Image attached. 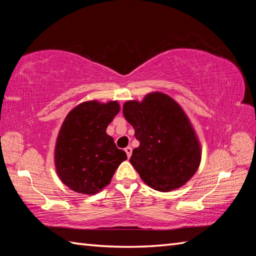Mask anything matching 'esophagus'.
<instances>
[{"label": "esophagus", "mask_w": 256, "mask_h": 256, "mask_svg": "<svg viewBox=\"0 0 256 256\" xmlns=\"http://www.w3.org/2000/svg\"><path fill=\"white\" fill-rule=\"evenodd\" d=\"M124 150H125V153H126L128 158H130V157H131V155H132V148H131V146H128V148H125Z\"/></svg>", "instance_id": "obj_1"}]
</instances>
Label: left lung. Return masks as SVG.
<instances>
[{
	"label": "left lung",
	"mask_w": 256,
	"mask_h": 256,
	"mask_svg": "<svg viewBox=\"0 0 256 256\" xmlns=\"http://www.w3.org/2000/svg\"><path fill=\"white\" fill-rule=\"evenodd\" d=\"M123 114L140 142L130 162L145 184L166 192L182 186L194 175L200 162V146L176 101L154 92L143 102L124 103Z\"/></svg>",
	"instance_id": "1"
}]
</instances>
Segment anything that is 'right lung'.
<instances>
[{"label":"right lung","mask_w":256,"mask_h":256,"mask_svg":"<svg viewBox=\"0 0 256 256\" xmlns=\"http://www.w3.org/2000/svg\"><path fill=\"white\" fill-rule=\"evenodd\" d=\"M118 111L116 101L106 104L89 101L76 106L64 118L57 138L55 164L58 176L70 189L96 194L128 158L106 132Z\"/></svg>","instance_id":"1"}]
</instances>
